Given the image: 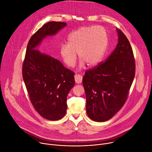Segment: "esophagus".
<instances>
[{"instance_id":"obj_1","label":"esophagus","mask_w":152,"mask_h":152,"mask_svg":"<svg viewBox=\"0 0 152 152\" xmlns=\"http://www.w3.org/2000/svg\"><path fill=\"white\" fill-rule=\"evenodd\" d=\"M74 77H75V82L79 84V83H81V81H82L83 77L81 76V75H80V74H75Z\"/></svg>"}]
</instances>
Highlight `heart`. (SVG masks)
Returning <instances> with one entry per match:
<instances>
[{
    "instance_id": "obj_1",
    "label": "heart",
    "mask_w": 152,
    "mask_h": 152,
    "mask_svg": "<svg viewBox=\"0 0 152 152\" xmlns=\"http://www.w3.org/2000/svg\"><path fill=\"white\" fill-rule=\"evenodd\" d=\"M108 43V34L104 28L98 26L82 27L69 34L67 43L60 45V53L63 62L69 67L75 65L77 52L81 59L80 68L85 63L94 66L102 60Z\"/></svg>"
}]
</instances>
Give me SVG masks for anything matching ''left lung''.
Returning <instances> with one entry per match:
<instances>
[{"label":"left lung","mask_w":152,"mask_h":152,"mask_svg":"<svg viewBox=\"0 0 152 152\" xmlns=\"http://www.w3.org/2000/svg\"><path fill=\"white\" fill-rule=\"evenodd\" d=\"M118 43L107 60L88 70L83 78L89 118L96 122L110 119L124 106L135 75V61L129 41L116 28Z\"/></svg>","instance_id":"1"}]
</instances>
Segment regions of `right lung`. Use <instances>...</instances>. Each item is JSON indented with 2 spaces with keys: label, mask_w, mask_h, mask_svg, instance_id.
Here are the masks:
<instances>
[{
  "label": "right lung",
  "mask_w": 152,
  "mask_h": 152,
  "mask_svg": "<svg viewBox=\"0 0 152 152\" xmlns=\"http://www.w3.org/2000/svg\"><path fill=\"white\" fill-rule=\"evenodd\" d=\"M66 25V22H49L33 34L22 64V77L32 105L42 118L50 121L65 115L67 96L75 84L74 72L34 48L44 38L55 35Z\"/></svg>",
  "instance_id": "1"
}]
</instances>
